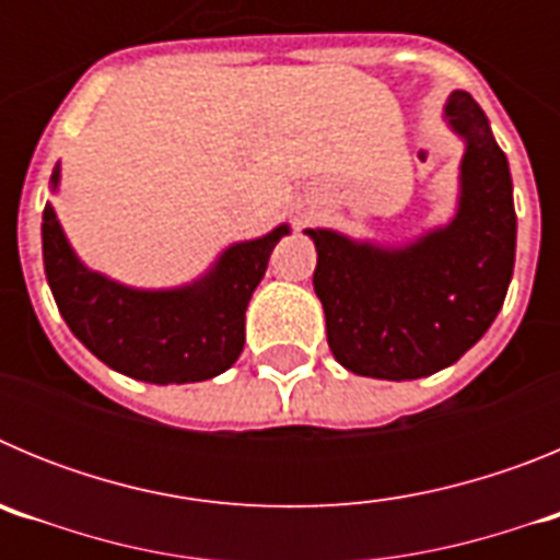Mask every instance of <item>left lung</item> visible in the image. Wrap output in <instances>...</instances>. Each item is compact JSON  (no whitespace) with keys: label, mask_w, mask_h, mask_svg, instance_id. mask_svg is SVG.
Masks as SVG:
<instances>
[{"label":"left lung","mask_w":560,"mask_h":560,"mask_svg":"<svg viewBox=\"0 0 560 560\" xmlns=\"http://www.w3.org/2000/svg\"><path fill=\"white\" fill-rule=\"evenodd\" d=\"M465 142L459 201L446 226L404 246L305 230L316 246L314 291L334 359L355 375L412 381L448 368L491 328L516 260L508 156L468 92L443 108Z\"/></svg>","instance_id":"left-lung-1"}]
</instances>
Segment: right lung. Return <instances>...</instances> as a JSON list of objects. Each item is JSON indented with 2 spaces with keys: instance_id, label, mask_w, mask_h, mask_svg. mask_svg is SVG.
<instances>
[{
  "instance_id": "1",
  "label": "right lung",
  "mask_w": 560,
  "mask_h": 560,
  "mask_svg": "<svg viewBox=\"0 0 560 560\" xmlns=\"http://www.w3.org/2000/svg\"><path fill=\"white\" fill-rule=\"evenodd\" d=\"M58 182L56 165L52 192ZM289 232L280 224L269 235L226 246L207 275L179 289H131L81 264L47 201L44 271L63 323L103 364L148 384H190L215 378L237 361L252 291Z\"/></svg>"
}]
</instances>
